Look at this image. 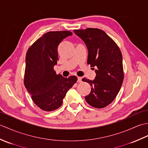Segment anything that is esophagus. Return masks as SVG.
Listing matches in <instances>:
<instances>
[{"label":"esophagus","instance_id":"esophagus-1","mask_svg":"<svg viewBox=\"0 0 148 148\" xmlns=\"http://www.w3.org/2000/svg\"><path fill=\"white\" fill-rule=\"evenodd\" d=\"M82 82V77H77V83H81Z\"/></svg>","mask_w":148,"mask_h":148}]
</instances>
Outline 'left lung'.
I'll list each match as a JSON object with an SVG mask.
<instances>
[{
  "instance_id": "1",
  "label": "left lung",
  "mask_w": 148,
  "mask_h": 148,
  "mask_svg": "<svg viewBox=\"0 0 148 148\" xmlns=\"http://www.w3.org/2000/svg\"><path fill=\"white\" fill-rule=\"evenodd\" d=\"M74 32L87 46V64L96 67L95 79H82L92 86L90 93L85 97L86 101L93 108H105L114 100L123 81L121 52L116 43L102 30L87 28Z\"/></svg>"
}]
</instances>
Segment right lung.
Returning a JSON list of instances; mask_svg holds the SVG:
<instances>
[{
    "label": "right lung",
    "mask_w": 148,
    "mask_h": 148,
    "mask_svg": "<svg viewBox=\"0 0 148 148\" xmlns=\"http://www.w3.org/2000/svg\"><path fill=\"white\" fill-rule=\"evenodd\" d=\"M70 31H51L37 39L26 55L24 84L35 104L45 111L60 108L67 91L76 83V76L64 77L56 74L58 46Z\"/></svg>",
    "instance_id": "right-lung-1"
}]
</instances>
